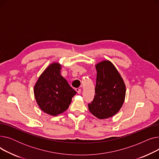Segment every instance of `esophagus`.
I'll return each mask as SVG.
<instances>
[{
	"instance_id": "34e87169",
	"label": "esophagus",
	"mask_w": 159,
	"mask_h": 159,
	"mask_svg": "<svg viewBox=\"0 0 159 159\" xmlns=\"http://www.w3.org/2000/svg\"><path fill=\"white\" fill-rule=\"evenodd\" d=\"M76 91H77V92L79 94L81 93V89L80 88H76Z\"/></svg>"
}]
</instances>
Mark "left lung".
<instances>
[{
  "label": "left lung",
  "instance_id": "8db88e82",
  "mask_svg": "<svg viewBox=\"0 0 159 159\" xmlns=\"http://www.w3.org/2000/svg\"><path fill=\"white\" fill-rule=\"evenodd\" d=\"M95 96L88 104L89 111L99 119L113 116L121 108L126 95V86L120 75L109 61L96 65Z\"/></svg>",
  "mask_w": 159,
  "mask_h": 159
}]
</instances>
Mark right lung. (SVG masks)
<instances>
[{
    "instance_id": "1",
    "label": "right lung",
    "mask_w": 159,
    "mask_h": 159,
    "mask_svg": "<svg viewBox=\"0 0 159 159\" xmlns=\"http://www.w3.org/2000/svg\"><path fill=\"white\" fill-rule=\"evenodd\" d=\"M58 63L49 65L41 74L34 87V95L40 109L57 116L68 109L72 97L77 93L60 74Z\"/></svg>"
}]
</instances>
